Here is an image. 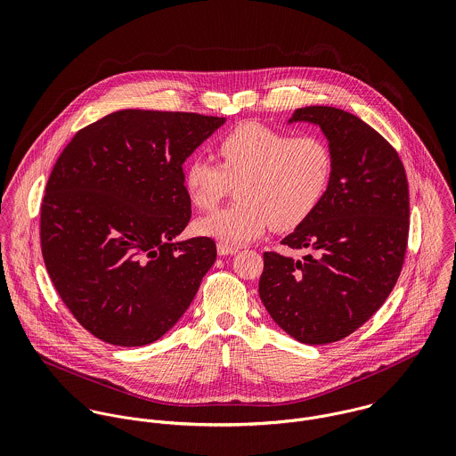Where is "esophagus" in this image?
<instances>
[{"mask_svg": "<svg viewBox=\"0 0 456 456\" xmlns=\"http://www.w3.org/2000/svg\"><path fill=\"white\" fill-rule=\"evenodd\" d=\"M217 253H219V256L237 255V253H239V248H235V246H228V244H224V242H219V244H217Z\"/></svg>", "mask_w": 456, "mask_h": 456, "instance_id": "obj_1", "label": "esophagus"}]
</instances>
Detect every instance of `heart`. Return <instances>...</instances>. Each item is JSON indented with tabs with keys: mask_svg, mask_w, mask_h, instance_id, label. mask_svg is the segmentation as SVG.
Here are the masks:
<instances>
[{
	"mask_svg": "<svg viewBox=\"0 0 456 456\" xmlns=\"http://www.w3.org/2000/svg\"><path fill=\"white\" fill-rule=\"evenodd\" d=\"M216 151L221 167L200 156L186 163L184 188L198 208L210 210L239 183V201L196 223L201 235L224 244L249 242L268 224L277 232L297 228L331 181V151L313 134L291 136L248 121L224 133Z\"/></svg>",
	"mask_w": 456,
	"mask_h": 456,
	"instance_id": "obj_1",
	"label": "heart"
}]
</instances>
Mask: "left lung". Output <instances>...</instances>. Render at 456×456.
Segmentation results:
<instances>
[{"label": "left lung", "instance_id": "1", "mask_svg": "<svg viewBox=\"0 0 456 456\" xmlns=\"http://www.w3.org/2000/svg\"><path fill=\"white\" fill-rule=\"evenodd\" d=\"M313 123L328 140L331 181L318 208L284 237L302 260L263 255L260 298L288 335L330 344L363 325L388 298L409 235V186L390 143L335 107L297 109L289 123Z\"/></svg>", "mask_w": 456, "mask_h": 456}]
</instances>
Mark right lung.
I'll use <instances>...</instances> for the list:
<instances>
[{
    "instance_id": "right-lung-1",
    "label": "right lung",
    "mask_w": 456,
    "mask_h": 456,
    "mask_svg": "<svg viewBox=\"0 0 456 456\" xmlns=\"http://www.w3.org/2000/svg\"><path fill=\"white\" fill-rule=\"evenodd\" d=\"M224 118L119 110L77 131L40 208L42 255L73 318L114 346L163 337L216 261L191 219L183 165Z\"/></svg>"
}]
</instances>
